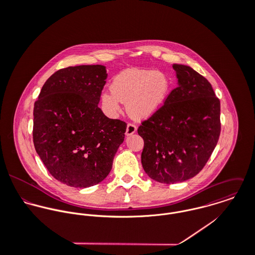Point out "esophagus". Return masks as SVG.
<instances>
[{
    "mask_svg": "<svg viewBox=\"0 0 255 255\" xmlns=\"http://www.w3.org/2000/svg\"><path fill=\"white\" fill-rule=\"evenodd\" d=\"M136 129H137V128H136V126L134 125V124H128V126H127V130H126V134L128 136V135H131V134H133L135 131H136Z\"/></svg>",
    "mask_w": 255,
    "mask_h": 255,
    "instance_id": "esophagus-1",
    "label": "esophagus"
}]
</instances>
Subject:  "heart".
Wrapping results in <instances>:
<instances>
[{"label":"heart","mask_w":255,"mask_h":255,"mask_svg":"<svg viewBox=\"0 0 255 255\" xmlns=\"http://www.w3.org/2000/svg\"><path fill=\"white\" fill-rule=\"evenodd\" d=\"M170 92V80L163 73L150 70L128 69L117 74L112 90L102 96L104 109L111 116L121 111V103H127L128 115L143 120L162 107Z\"/></svg>","instance_id":"obj_1"}]
</instances>
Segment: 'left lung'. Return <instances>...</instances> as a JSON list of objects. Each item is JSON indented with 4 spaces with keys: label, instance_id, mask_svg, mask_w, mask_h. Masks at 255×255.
I'll use <instances>...</instances> for the list:
<instances>
[{
    "label": "left lung",
    "instance_id": "8db88e82",
    "mask_svg": "<svg viewBox=\"0 0 255 255\" xmlns=\"http://www.w3.org/2000/svg\"><path fill=\"white\" fill-rule=\"evenodd\" d=\"M173 69L178 86L137 129L144 140L141 163L146 174L167 184L196 176L221 132L220 100L210 82L188 66L175 64Z\"/></svg>",
    "mask_w": 255,
    "mask_h": 255
}]
</instances>
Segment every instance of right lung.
I'll return each mask as SVG.
<instances>
[{
  "label": "right lung",
  "instance_id": "obj_1",
  "mask_svg": "<svg viewBox=\"0 0 255 255\" xmlns=\"http://www.w3.org/2000/svg\"><path fill=\"white\" fill-rule=\"evenodd\" d=\"M108 74L101 65L59 70L44 83L33 110V142L49 173L84 188L102 182L125 139L127 124L98 107Z\"/></svg>",
  "mask_w": 255,
  "mask_h": 255
}]
</instances>
